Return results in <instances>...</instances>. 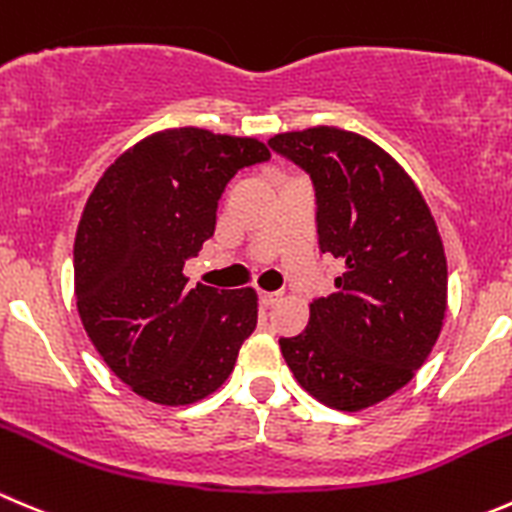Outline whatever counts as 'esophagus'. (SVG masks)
<instances>
[{
  "label": "esophagus",
  "instance_id": "esophagus-1",
  "mask_svg": "<svg viewBox=\"0 0 512 512\" xmlns=\"http://www.w3.org/2000/svg\"><path fill=\"white\" fill-rule=\"evenodd\" d=\"M280 292H260V305L262 307H272L277 300H280Z\"/></svg>",
  "mask_w": 512,
  "mask_h": 512
}]
</instances>
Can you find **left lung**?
Returning a JSON list of instances; mask_svg holds the SVG:
<instances>
[{
    "instance_id": "1",
    "label": "left lung",
    "mask_w": 512,
    "mask_h": 512,
    "mask_svg": "<svg viewBox=\"0 0 512 512\" xmlns=\"http://www.w3.org/2000/svg\"><path fill=\"white\" fill-rule=\"evenodd\" d=\"M270 147L310 175L317 245L342 265L305 330L280 337L282 357L320 403L370 408L413 380L440 335L448 265L438 227L403 167L365 137L312 127Z\"/></svg>"
}]
</instances>
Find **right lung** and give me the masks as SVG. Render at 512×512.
Segmentation results:
<instances>
[{
    "instance_id": "right-lung-1",
    "label": "right lung",
    "mask_w": 512,
    "mask_h": 512,
    "mask_svg": "<svg viewBox=\"0 0 512 512\" xmlns=\"http://www.w3.org/2000/svg\"><path fill=\"white\" fill-rule=\"evenodd\" d=\"M267 160L252 137L180 127L124 152L89 195L74 237L79 317L109 370L152 403L215 393L255 330V290H187L182 267L215 235L227 182Z\"/></svg>"
}]
</instances>
